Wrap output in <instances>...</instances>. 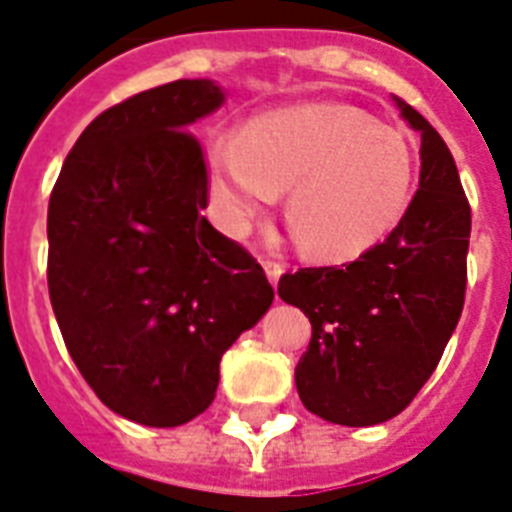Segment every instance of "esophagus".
I'll use <instances>...</instances> for the list:
<instances>
[{"label":"esophagus","mask_w":512,"mask_h":512,"mask_svg":"<svg viewBox=\"0 0 512 512\" xmlns=\"http://www.w3.org/2000/svg\"><path fill=\"white\" fill-rule=\"evenodd\" d=\"M260 265H263V271H265V276H268V281H271L273 287H276L281 279V273H284V265H281L279 260H271V257H263V260H260Z\"/></svg>","instance_id":"1"}]
</instances>
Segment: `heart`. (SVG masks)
I'll list each match as a JSON object with an SVG mask.
<instances>
[{
  "label": "heart",
  "mask_w": 512,
  "mask_h": 512,
  "mask_svg": "<svg viewBox=\"0 0 512 512\" xmlns=\"http://www.w3.org/2000/svg\"><path fill=\"white\" fill-rule=\"evenodd\" d=\"M207 175L228 231H247L287 191L284 215L305 255L350 263L401 223L417 159L401 132L361 108L316 103L212 140Z\"/></svg>",
  "instance_id": "1"
}]
</instances>
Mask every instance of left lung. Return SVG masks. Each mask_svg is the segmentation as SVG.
Instances as JSON below:
<instances>
[{
    "mask_svg": "<svg viewBox=\"0 0 512 512\" xmlns=\"http://www.w3.org/2000/svg\"><path fill=\"white\" fill-rule=\"evenodd\" d=\"M420 132V188L382 244L342 268L284 273L279 297L311 319L295 369L305 409L366 428L412 404L441 361L465 305L470 204L444 138L406 100Z\"/></svg>",
    "mask_w": 512,
    "mask_h": 512,
    "instance_id": "8db88e82",
    "label": "left lung"
}]
</instances>
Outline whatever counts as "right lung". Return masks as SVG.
Returning <instances> with one entry per match:
<instances>
[{"mask_svg":"<svg viewBox=\"0 0 512 512\" xmlns=\"http://www.w3.org/2000/svg\"><path fill=\"white\" fill-rule=\"evenodd\" d=\"M209 79L138 92L92 119L47 209L60 335L98 398L175 428L212 404L220 358L263 319L273 287L201 215L207 164L188 127L223 106Z\"/></svg>","mask_w":512,"mask_h":512,"instance_id":"obj_1","label":"right lung"}]
</instances>
